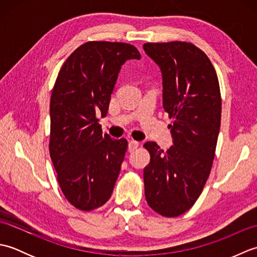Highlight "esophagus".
<instances>
[{"label": "esophagus", "instance_id": "obj_1", "mask_svg": "<svg viewBox=\"0 0 257 257\" xmlns=\"http://www.w3.org/2000/svg\"><path fill=\"white\" fill-rule=\"evenodd\" d=\"M138 146H139L138 141H135V140L129 141V144H128V150H129V152L135 151L136 149L138 148Z\"/></svg>", "mask_w": 257, "mask_h": 257}]
</instances>
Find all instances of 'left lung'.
I'll list each match as a JSON object with an SVG mask.
<instances>
[{
  "mask_svg": "<svg viewBox=\"0 0 257 257\" xmlns=\"http://www.w3.org/2000/svg\"><path fill=\"white\" fill-rule=\"evenodd\" d=\"M144 50L161 70L163 109L173 118L170 149L145 144V195L152 210L174 217L195 203L210 176L221 124L219 80L209 57L191 43H146Z\"/></svg>",
  "mask_w": 257,
  "mask_h": 257,
  "instance_id": "obj_1",
  "label": "left lung"
}]
</instances>
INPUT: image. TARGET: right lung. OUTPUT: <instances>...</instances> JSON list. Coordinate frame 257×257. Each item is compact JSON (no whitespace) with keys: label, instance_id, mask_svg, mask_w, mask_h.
Segmentation results:
<instances>
[{"label":"right lung","instance_id":"obj_1","mask_svg":"<svg viewBox=\"0 0 257 257\" xmlns=\"http://www.w3.org/2000/svg\"><path fill=\"white\" fill-rule=\"evenodd\" d=\"M127 43L88 42L64 63L51 97L50 154L65 198L81 211L110 199L128 143L102 134L122 65L140 59Z\"/></svg>","mask_w":257,"mask_h":257}]
</instances>
